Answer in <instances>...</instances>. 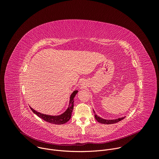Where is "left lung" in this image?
I'll use <instances>...</instances> for the list:
<instances>
[{
  "label": "left lung",
  "instance_id": "1",
  "mask_svg": "<svg viewBox=\"0 0 159 159\" xmlns=\"http://www.w3.org/2000/svg\"><path fill=\"white\" fill-rule=\"evenodd\" d=\"M95 116V118L96 120L100 123H102V124H106V125H110V124H114V123H118L120 121H121L122 120H123L125 117H123V118H118V119H115V120H104L103 118H101V117L98 116V115H96L95 114L94 115Z\"/></svg>",
  "mask_w": 159,
  "mask_h": 159
}]
</instances>
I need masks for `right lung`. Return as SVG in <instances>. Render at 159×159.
I'll return each mask as SVG.
<instances>
[{"label": "right lung", "mask_w": 159, "mask_h": 159, "mask_svg": "<svg viewBox=\"0 0 159 159\" xmlns=\"http://www.w3.org/2000/svg\"><path fill=\"white\" fill-rule=\"evenodd\" d=\"M77 93H78V90H74V91L72 93L70 98V102H69V107H68L67 109L61 115L51 116L48 115H44V114H42V113L37 112L31 107L30 108L35 115H36L38 116H39L40 118L43 119L45 121L48 122L52 124L62 125V124L66 123L67 121H69L71 118L72 111L74 109V98H75Z\"/></svg>", "instance_id": "right-lung-1"}]
</instances>
